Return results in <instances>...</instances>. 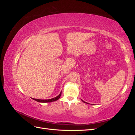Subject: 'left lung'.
<instances>
[{
	"mask_svg": "<svg viewBox=\"0 0 135 135\" xmlns=\"http://www.w3.org/2000/svg\"><path fill=\"white\" fill-rule=\"evenodd\" d=\"M83 102H84V103H85V102H84V101H83Z\"/></svg>",
	"mask_w": 135,
	"mask_h": 135,
	"instance_id": "obj_1",
	"label": "left lung"
}]
</instances>
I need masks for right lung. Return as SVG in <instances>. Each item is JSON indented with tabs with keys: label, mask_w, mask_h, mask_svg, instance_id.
Masks as SVG:
<instances>
[{
	"label": "right lung",
	"mask_w": 135,
	"mask_h": 135,
	"mask_svg": "<svg viewBox=\"0 0 135 135\" xmlns=\"http://www.w3.org/2000/svg\"><path fill=\"white\" fill-rule=\"evenodd\" d=\"M61 95V92L60 93V95L59 96H57V97L54 98V99H49V100H39V99H32L38 101V102H39V103H51V102H53V101H57V100L60 97Z\"/></svg>",
	"instance_id": "obj_1"
}]
</instances>
